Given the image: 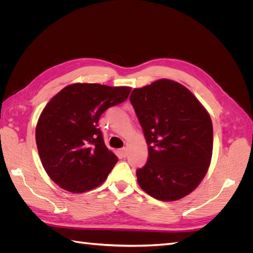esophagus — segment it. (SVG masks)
Masks as SVG:
<instances>
[{"mask_svg":"<svg viewBox=\"0 0 253 253\" xmlns=\"http://www.w3.org/2000/svg\"><path fill=\"white\" fill-rule=\"evenodd\" d=\"M119 155H120V157L122 158V157H126V153H127V149L126 148H124V149H121V150H119Z\"/></svg>","mask_w":253,"mask_h":253,"instance_id":"34e87169","label":"esophagus"}]
</instances>
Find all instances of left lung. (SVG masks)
Returning a JSON list of instances; mask_svg holds the SVG:
<instances>
[{
  "label": "left lung",
  "instance_id": "left-lung-1",
  "mask_svg": "<svg viewBox=\"0 0 253 253\" xmlns=\"http://www.w3.org/2000/svg\"><path fill=\"white\" fill-rule=\"evenodd\" d=\"M148 144V162L136 171L139 187L152 197L174 202L200 185L213 150L211 117L182 84L159 79L129 96Z\"/></svg>",
  "mask_w": 253,
  "mask_h": 253
}]
</instances>
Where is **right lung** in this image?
I'll use <instances>...</instances> for the list:
<instances>
[{
    "mask_svg": "<svg viewBox=\"0 0 253 253\" xmlns=\"http://www.w3.org/2000/svg\"><path fill=\"white\" fill-rule=\"evenodd\" d=\"M131 87L74 83L45 105L36 126V142L45 172L71 193L104 182L117 156L106 148L98 121L110 106L126 101Z\"/></svg>",
    "mask_w": 253,
    "mask_h": 253,
    "instance_id": "1",
    "label": "right lung"
}]
</instances>
